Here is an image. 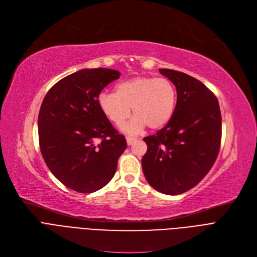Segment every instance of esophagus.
<instances>
[{"label": "esophagus", "instance_id": "obj_1", "mask_svg": "<svg viewBox=\"0 0 257 257\" xmlns=\"http://www.w3.org/2000/svg\"><path fill=\"white\" fill-rule=\"evenodd\" d=\"M126 141H127V145H128V146H131V145H133L138 140H136L135 138H130V136H127Z\"/></svg>", "mask_w": 257, "mask_h": 257}]
</instances>
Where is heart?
<instances>
[{"instance_id": "b5f03b06", "label": "heart", "mask_w": 257, "mask_h": 257, "mask_svg": "<svg viewBox=\"0 0 257 257\" xmlns=\"http://www.w3.org/2000/svg\"><path fill=\"white\" fill-rule=\"evenodd\" d=\"M177 103V91L167 78L136 76L116 84L114 92L98 96V105L114 125H121L135 115L122 129L128 134L163 128L172 118Z\"/></svg>"}]
</instances>
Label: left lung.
Segmentation results:
<instances>
[{
	"label": "left lung",
	"instance_id": "left-lung-1",
	"mask_svg": "<svg viewBox=\"0 0 257 257\" xmlns=\"http://www.w3.org/2000/svg\"><path fill=\"white\" fill-rule=\"evenodd\" d=\"M177 89L170 121L144 139L148 146L142 165L157 191L178 195L196 186L215 163L221 144V111L216 96L186 73L159 69Z\"/></svg>",
	"mask_w": 257,
	"mask_h": 257
}]
</instances>
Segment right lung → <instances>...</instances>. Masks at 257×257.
<instances>
[{"label": "right lung", "instance_id": "add662e5", "mask_svg": "<svg viewBox=\"0 0 257 257\" xmlns=\"http://www.w3.org/2000/svg\"><path fill=\"white\" fill-rule=\"evenodd\" d=\"M121 75L105 68L81 69L59 80L44 97L38 115L42 157L53 175L80 193L103 188L127 148L98 105V96Z\"/></svg>", "mask_w": 257, "mask_h": 257}]
</instances>
